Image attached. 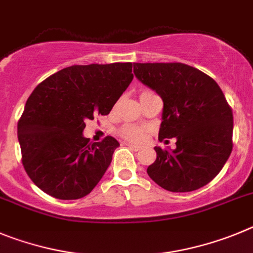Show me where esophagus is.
Returning <instances> with one entry per match:
<instances>
[{
    "label": "esophagus",
    "mask_w": 253,
    "mask_h": 253,
    "mask_svg": "<svg viewBox=\"0 0 253 253\" xmlns=\"http://www.w3.org/2000/svg\"><path fill=\"white\" fill-rule=\"evenodd\" d=\"M125 145H126V146H128V147H131V149H133L135 151H138V150H141V146H138V145H135V143L126 142Z\"/></svg>",
    "instance_id": "1"
}]
</instances>
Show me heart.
<instances>
[{
  "mask_svg": "<svg viewBox=\"0 0 253 253\" xmlns=\"http://www.w3.org/2000/svg\"><path fill=\"white\" fill-rule=\"evenodd\" d=\"M152 94H155L152 90L142 89L140 93V98H143V97H147V95ZM120 135L129 141H142L143 138H145V132H143L142 129L138 128V127L133 126V125H126V126L122 127V128L120 129Z\"/></svg>",
  "mask_w": 253,
  "mask_h": 253,
  "instance_id": "1",
  "label": "heart"
}]
</instances>
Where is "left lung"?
<instances>
[{
  "label": "left lung",
  "instance_id": "obj_1",
  "mask_svg": "<svg viewBox=\"0 0 253 253\" xmlns=\"http://www.w3.org/2000/svg\"><path fill=\"white\" fill-rule=\"evenodd\" d=\"M133 73L164 102L159 140L176 138L175 150L155 147L156 160L147 168L149 176L174 193L207 185L233 147V113L219 85L183 63H133Z\"/></svg>",
  "mask_w": 253,
  "mask_h": 253
}]
</instances>
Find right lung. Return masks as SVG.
<instances>
[{
    "label": "right lung",
    "instance_id": "obj_1",
    "mask_svg": "<svg viewBox=\"0 0 253 253\" xmlns=\"http://www.w3.org/2000/svg\"><path fill=\"white\" fill-rule=\"evenodd\" d=\"M133 79L132 63L72 65L34 89L17 124L22 165L42 192L56 199L85 197L120 146L83 137L85 121L111 112Z\"/></svg>",
    "mask_w": 253,
    "mask_h": 253
}]
</instances>
